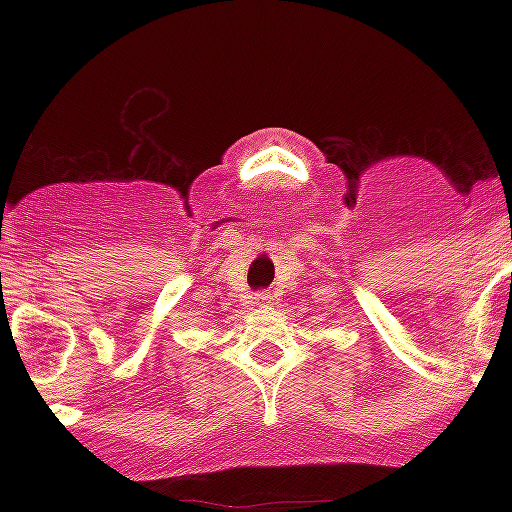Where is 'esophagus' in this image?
I'll return each instance as SVG.
<instances>
[{
  "label": "esophagus",
  "instance_id": "34e87169",
  "mask_svg": "<svg viewBox=\"0 0 512 512\" xmlns=\"http://www.w3.org/2000/svg\"><path fill=\"white\" fill-rule=\"evenodd\" d=\"M255 303H269V296L267 293H255Z\"/></svg>",
  "mask_w": 512,
  "mask_h": 512
}]
</instances>
